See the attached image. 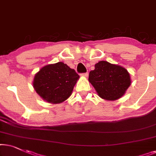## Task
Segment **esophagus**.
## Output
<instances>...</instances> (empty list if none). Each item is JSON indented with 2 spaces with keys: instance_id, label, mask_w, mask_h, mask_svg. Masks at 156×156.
<instances>
[{
  "instance_id": "34e87169",
  "label": "esophagus",
  "mask_w": 156,
  "mask_h": 156,
  "mask_svg": "<svg viewBox=\"0 0 156 156\" xmlns=\"http://www.w3.org/2000/svg\"><path fill=\"white\" fill-rule=\"evenodd\" d=\"M80 76H83V77H85V78H87V77H88V73H85L80 74Z\"/></svg>"
}]
</instances>
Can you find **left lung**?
Instances as JSON below:
<instances>
[{"mask_svg":"<svg viewBox=\"0 0 156 156\" xmlns=\"http://www.w3.org/2000/svg\"><path fill=\"white\" fill-rule=\"evenodd\" d=\"M89 82L100 98L105 101H115L123 96L131 84L130 73L122 66L99 61L95 69L89 73Z\"/></svg>","mask_w":156,"mask_h":156,"instance_id":"1","label":"left lung"}]
</instances>
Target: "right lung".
Instances as JSON below:
<instances>
[{
  "label": "right lung",
  "mask_w": 156,
  "mask_h": 156,
  "mask_svg": "<svg viewBox=\"0 0 156 156\" xmlns=\"http://www.w3.org/2000/svg\"><path fill=\"white\" fill-rule=\"evenodd\" d=\"M79 78L74 69L58 62L41 68L35 75L33 86L43 101L58 104L71 95Z\"/></svg>",
  "instance_id": "right-lung-1"
}]
</instances>
